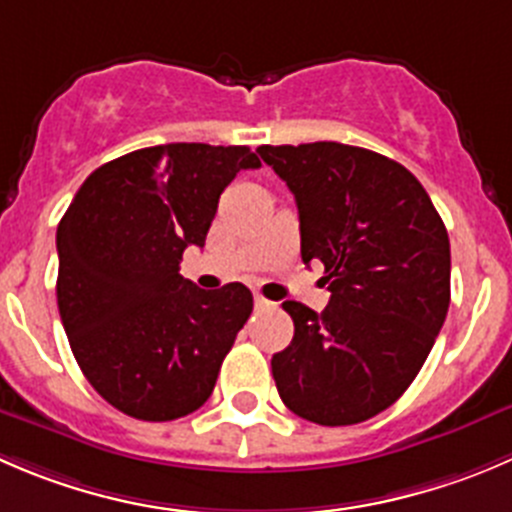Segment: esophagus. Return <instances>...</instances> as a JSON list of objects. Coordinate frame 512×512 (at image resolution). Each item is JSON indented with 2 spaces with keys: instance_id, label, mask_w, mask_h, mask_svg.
I'll list each match as a JSON object with an SVG mask.
<instances>
[{
  "instance_id": "obj_1",
  "label": "esophagus",
  "mask_w": 512,
  "mask_h": 512,
  "mask_svg": "<svg viewBox=\"0 0 512 512\" xmlns=\"http://www.w3.org/2000/svg\"><path fill=\"white\" fill-rule=\"evenodd\" d=\"M272 305H275V302L265 300V297H262V295H255V307H257V310H265V307H272Z\"/></svg>"
}]
</instances>
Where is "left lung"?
I'll return each instance as SVG.
<instances>
[{
  "label": "left lung",
  "instance_id": "8db88e82",
  "mask_svg": "<svg viewBox=\"0 0 512 512\" xmlns=\"http://www.w3.org/2000/svg\"><path fill=\"white\" fill-rule=\"evenodd\" d=\"M290 187L302 262H322V312L282 302L292 342L272 355L282 403L317 425H355L420 372L450 305V240L425 187L390 157L340 142L262 145Z\"/></svg>",
  "mask_w": 512,
  "mask_h": 512
}]
</instances>
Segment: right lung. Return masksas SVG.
I'll return each instance as SVG.
<instances>
[{
	"instance_id": "right-lung-1",
	"label": "right lung",
	"mask_w": 512,
	"mask_h": 512,
	"mask_svg": "<svg viewBox=\"0 0 512 512\" xmlns=\"http://www.w3.org/2000/svg\"><path fill=\"white\" fill-rule=\"evenodd\" d=\"M247 147L172 142L97 167L57 227V305L74 360L112 408L150 423L207 403L252 312L242 282L200 290L180 275L205 245Z\"/></svg>"
}]
</instances>
